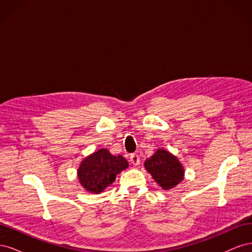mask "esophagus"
<instances>
[{
	"instance_id": "34e87169",
	"label": "esophagus",
	"mask_w": 252,
	"mask_h": 252,
	"mask_svg": "<svg viewBox=\"0 0 252 252\" xmlns=\"http://www.w3.org/2000/svg\"><path fill=\"white\" fill-rule=\"evenodd\" d=\"M140 156L138 155V154H132V155H130V162H131V164L132 165H134V166H136V165H139L140 164Z\"/></svg>"
}]
</instances>
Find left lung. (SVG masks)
<instances>
[{"mask_svg":"<svg viewBox=\"0 0 252 252\" xmlns=\"http://www.w3.org/2000/svg\"><path fill=\"white\" fill-rule=\"evenodd\" d=\"M145 168L163 189L178 185L184 175V169L177 157L164 149H158L154 156L146 159Z\"/></svg>","mask_w":252,"mask_h":252,"instance_id":"1","label":"left lung"}]
</instances>
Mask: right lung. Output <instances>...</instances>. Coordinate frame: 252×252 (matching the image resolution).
<instances>
[{
  "label": "right lung",
  "instance_id": "obj_1",
  "mask_svg": "<svg viewBox=\"0 0 252 252\" xmlns=\"http://www.w3.org/2000/svg\"><path fill=\"white\" fill-rule=\"evenodd\" d=\"M127 167L128 162L122 156H112L107 149H100L82 162L78 171L79 180L88 191L100 193Z\"/></svg>",
  "mask_w": 252,
  "mask_h": 252
}]
</instances>
